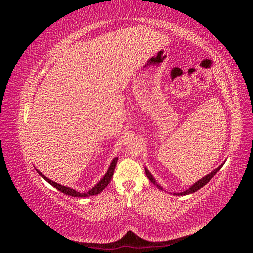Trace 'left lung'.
<instances>
[{
    "instance_id": "8db88e82",
    "label": "left lung",
    "mask_w": 253,
    "mask_h": 253,
    "mask_svg": "<svg viewBox=\"0 0 253 253\" xmlns=\"http://www.w3.org/2000/svg\"><path fill=\"white\" fill-rule=\"evenodd\" d=\"M224 166V164H221L216 170H214L212 173H210V174H208L207 176H205V177H203L202 179H200L198 180L197 182H195L193 186H191L188 190H186L185 192H181V193H179V195H187V194H191V193H194V192H196L197 190H200L201 188H203L205 185H207V183H208L213 177H214V175H216V173L221 169V167ZM144 171H145V174H147V177L151 180V182H153L154 183V185L158 188V189H160V190H163V188L160 187L159 185H157L156 183V181H155V179L153 178V176L151 175V173L148 171V169L147 168H144Z\"/></svg>"
}]
</instances>
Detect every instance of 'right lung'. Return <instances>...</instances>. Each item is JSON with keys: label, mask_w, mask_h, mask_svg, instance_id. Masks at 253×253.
<instances>
[{"label": "right lung", "mask_w": 253, "mask_h": 253, "mask_svg": "<svg viewBox=\"0 0 253 253\" xmlns=\"http://www.w3.org/2000/svg\"><path fill=\"white\" fill-rule=\"evenodd\" d=\"M117 160H118V157H115V158L113 159V162L111 163V166H110V168H109V170H108V172H106V174L103 176V178H102L100 181H99L93 189L89 190L87 193H80V192H78V191H76V190H74V189L67 188V187L62 186V185H59V183H57V182H55V181H52V180H50L49 178H47L46 176H44L40 171L37 170V172L39 173V175L42 176V177H43L45 180H46L48 183H50L51 186H53L56 189H58L59 191H61V192H62V193H64V194H66V195H70V196H74V197H86V196H91V195L99 194V193L101 192V191H103V189H104L106 186L109 185L111 179H112V176H113V174H114V170H115V167H116Z\"/></svg>", "instance_id": "add662e5"}]
</instances>
